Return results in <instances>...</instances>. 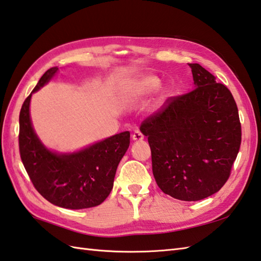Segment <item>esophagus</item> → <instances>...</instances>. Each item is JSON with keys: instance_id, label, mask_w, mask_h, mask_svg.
Here are the masks:
<instances>
[{"instance_id": "esophagus-1", "label": "esophagus", "mask_w": 261, "mask_h": 261, "mask_svg": "<svg viewBox=\"0 0 261 261\" xmlns=\"http://www.w3.org/2000/svg\"><path fill=\"white\" fill-rule=\"evenodd\" d=\"M143 138L145 137H143L140 130H136L134 132V135H132V139H134L135 141H141V140H143Z\"/></svg>"}]
</instances>
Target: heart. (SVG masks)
Segmentation results:
<instances>
[{
  "instance_id": "b5f03b06",
  "label": "heart",
  "mask_w": 261,
  "mask_h": 261,
  "mask_svg": "<svg viewBox=\"0 0 261 261\" xmlns=\"http://www.w3.org/2000/svg\"><path fill=\"white\" fill-rule=\"evenodd\" d=\"M160 85V81L157 76L143 75L139 79L132 81L126 86V95L132 97H143L152 93Z\"/></svg>"
}]
</instances>
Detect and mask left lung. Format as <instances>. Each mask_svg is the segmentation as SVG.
I'll return each mask as SVG.
<instances>
[{
    "label": "left lung",
    "mask_w": 261,
    "mask_h": 261,
    "mask_svg": "<svg viewBox=\"0 0 261 261\" xmlns=\"http://www.w3.org/2000/svg\"><path fill=\"white\" fill-rule=\"evenodd\" d=\"M188 65L195 88L168 97L140 130L148 137L160 190L191 202L213 195L229 179L241 145V123L229 88L199 64Z\"/></svg>",
    "instance_id": "1"
}]
</instances>
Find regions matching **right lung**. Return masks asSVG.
I'll return each mask as SVG.
<instances>
[{
	"mask_svg": "<svg viewBox=\"0 0 261 261\" xmlns=\"http://www.w3.org/2000/svg\"><path fill=\"white\" fill-rule=\"evenodd\" d=\"M58 71L48 69L22 104L19 116L21 160L33 186L57 206L81 210L104 202L113 188L116 168L130 145L124 131L73 153L53 152L42 145L32 127L30 99Z\"/></svg>",
	"mask_w": 261,
	"mask_h": 261,
	"instance_id": "right-lung-1",
	"label": "right lung"
}]
</instances>
